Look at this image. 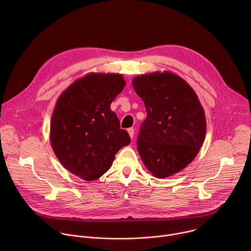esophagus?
Wrapping results in <instances>:
<instances>
[{"mask_svg":"<svg viewBox=\"0 0 251 251\" xmlns=\"http://www.w3.org/2000/svg\"><path fill=\"white\" fill-rule=\"evenodd\" d=\"M128 133H129V136L131 137V138H133L134 137V128H132V127H130V128H128Z\"/></svg>","mask_w":251,"mask_h":251,"instance_id":"obj_1","label":"esophagus"}]
</instances>
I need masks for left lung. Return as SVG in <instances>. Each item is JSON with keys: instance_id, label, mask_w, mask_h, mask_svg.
I'll list each match as a JSON object with an SVG mask.
<instances>
[{"instance_id": "left-lung-1", "label": "left lung", "mask_w": 251, "mask_h": 251, "mask_svg": "<svg viewBox=\"0 0 251 251\" xmlns=\"http://www.w3.org/2000/svg\"><path fill=\"white\" fill-rule=\"evenodd\" d=\"M133 86L147 111L137 139L143 162L161 178L180 172L198 155L205 136V116L197 94L172 73L137 76Z\"/></svg>"}]
</instances>
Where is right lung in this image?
I'll use <instances>...</instances> for the list:
<instances>
[{"label":"right lung","mask_w":251,"mask_h":251,"mask_svg":"<svg viewBox=\"0 0 251 251\" xmlns=\"http://www.w3.org/2000/svg\"><path fill=\"white\" fill-rule=\"evenodd\" d=\"M121 75L90 74L58 98L51 117L50 142L62 166L86 181L108 171L116 153L131 141L110 104L123 90Z\"/></svg>","instance_id":"add662e5"}]
</instances>
